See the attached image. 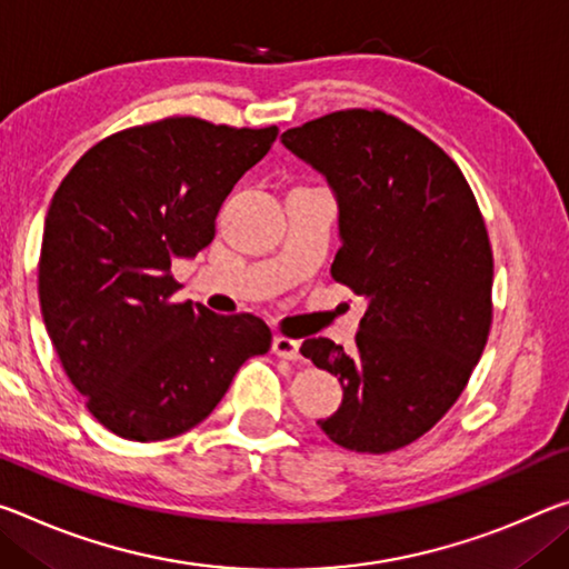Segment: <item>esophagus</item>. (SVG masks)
Returning a JSON list of instances; mask_svg holds the SVG:
<instances>
[{
    "mask_svg": "<svg viewBox=\"0 0 569 569\" xmlns=\"http://www.w3.org/2000/svg\"><path fill=\"white\" fill-rule=\"evenodd\" d=\"M273 355L281 357V359H291V362H296V359H301V341L296 339H288V337H276L273 339Z\"/></svg>",
    "mask_w": 569,
    "mask_h": 569,
    "instance_id": "esophagus-1",
    "label": "esophagus"
}]
</instances>
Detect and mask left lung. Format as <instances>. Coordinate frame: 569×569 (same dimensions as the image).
Segmentation results:
<instances>
[{
    "instance_id": "8db88e82",
    "label": "left lung",
    "mask_w": 569,
    "mask_h": 569,
    "mask_svg": "<svg viewBox=\"0 0 569 569\" xmlns=\"http://www.w3.org/2000/svg\"><path fill=\"white\" fill-rule=\"evenodd\" d=\"M281 141L337 197L331 276L367 301L351 355L327 337L301 345L345 390L319 428L341 448L390 453L443 418L483 355L493 256L481 210L456 161L382 111L321 116Z\"/></svg>"
}]
</instances>
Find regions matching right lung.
Returning <instances> with one entry per match:
<instances>
[{
  "mask_svg": "<svg viewBox=\"0 0 569 569\" xmlns=\"http://www.w3.org/2000/svg\"><path fill=\"white\" fill-rule=\"evenodd\" d=\"M268 129L192 116L137 126L88 149L44 218L40 309L62 369L93 418L126 440H167L200 426L270 329L171 303V260L214 238L224 197L268 154Z\"/></svg>",
  "mask_w": 569,
  "mask_h": 569,
  "instance_id": "obj_1",
  "label": "right lung"
}]
</instances>
